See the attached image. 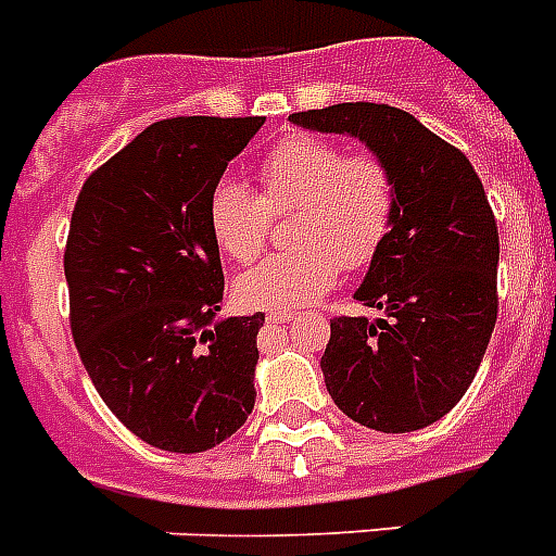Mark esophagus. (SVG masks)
Returning a JSON list of instances; mask_svg holds the SVG:
<instances>
[{"mask_svg":"<svg viewBox=\"0 0 556 556\" xmlns=\"http://www.w3.org/2000/svg\"><path fill=\"white\" fill-rule=\"evenodd\" d=\"M292 318H295V309H292V306H278V309H269V313H266V321L269 324H287L292 321Z\"/></svg>","mask_w":556,"mask_h":556,"instance_id":"obj_1","label":"esophagus"}]
</instances>
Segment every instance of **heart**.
Segmentation results:
<instances>
[{"instance_id": "heart-1", "label": "heart", "mask_w": 556, "mask_h": 556, "mask_svg": "<svg viewBox=\"0 0 556 556\" xmlns=\"http://www.w3.org/2000/svg\"><path fill=\"white\" fill-rule=\"evenodd\" d=\"M261 194L235 177L212 186L208 232L235 264H252L264 252L278 212L299 206L292 241L235 283L250 306H299L321 299L341 269H362L379 255L396 220V180L381 157L350 154L336 140L290 135L257 160Z\"/></svg>"}]
</instances>
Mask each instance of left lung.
<instances>
[{
	"instance_id": "left-lung-1",
	"label": "left lung",
	"mask_w": 556,
	"mask_h": 556,
	"mask_svg": "<svg viewBox=\"0 0 556 556\" xmlns=\"http://www.w3.org/2000/svg\"><path fill=\"white\" fill-rule=\"evenodd\" d=\"M290 119L358 137L388 163L399 194L393 229L355 292L381 318H332L327 390L364 428H428L470 388L500 309V232L482 180L456 146L384 102H339Z\"/></svg>"
}]
</instances>
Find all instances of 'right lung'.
Wrapping results in <instances>:
<instances>
[{
  "instance_id": "obj_1",
  "label": "right lung",
  "mask_w": 556,
  "mask_h": 556,
  "mask_svg": "<svg viewBox=\"0 0 556 556\" xmlns=\"http://www.w3.org/2000/svg\"><path fill=\"white\" fill-rule=\"evenodd\" d=\"M264 117H172L79 189L65 243L71 336L109 410L172 454H201L255 407L264 315L215 321L220 252L206 203Z\"/></svg>"
}]
</instances>
